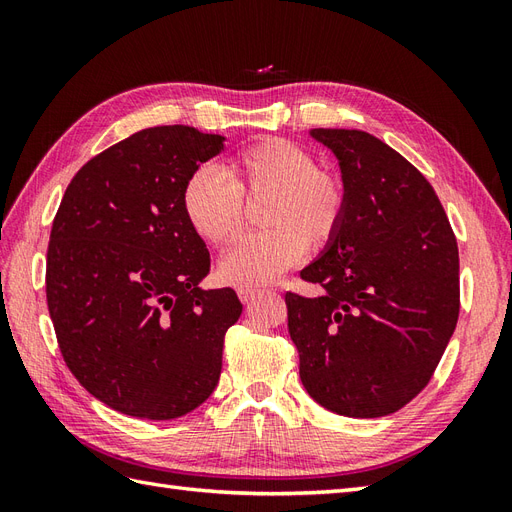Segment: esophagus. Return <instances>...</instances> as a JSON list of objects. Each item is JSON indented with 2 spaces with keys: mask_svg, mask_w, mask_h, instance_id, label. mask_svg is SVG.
<instances>
[{
  "mask_svg": "<svg viewBox=\"0 0 512 512\" xmlns=\"http://www.w3.org/2000/svg\"><path fill=\"white\" fill-rule=\"evenodd\" d=\"M237 294H239V299H241L243 303H250V301H254V299L258 297L260 290H258V288H239Z\"/></svg>",
  "mask_w": 512,
  "mask_h": 512,
  "instance_id": "obj_1",
  "label": "esophagus"
}]
</instances>
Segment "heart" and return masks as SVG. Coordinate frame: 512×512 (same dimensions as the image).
Here are the masks:
<instances>
[{
    "instance_id": "heart-1",
    "label": "heart",
    "mask_w": 512,
    "mask_h": 512,
    "mask_svg": "<svg viewBox=\"0 0 512 512\" xmlns=\"http://www.w3.org/2000/svg\"><path fill=\"white\" fill-rule=\"evenodd\" d=\"M245 203L258 205L267 228L237 241L220 262L230 286L275 282L303 258L305 247L322 250L344 224L348 190L344 177L318 166L309 149L286 138H262L237 151L224 170L200 166L183 185L181 207L196 235L224 245L245 220Z\"/></svg>"
}]
</instances>
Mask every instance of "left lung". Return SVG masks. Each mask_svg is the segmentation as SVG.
<instances>
[{
  "label": "left lung",
  "mask_w": 512,
  "mask_h": 512,
  "mask_svg": "<svg viewBox=\"0 0 512 512\" xmlns=\"http://www.w3.org/2000/svg\"><path fill=\"white\" fill-rule=\"evenodd\" d=\"M342 168L337 237L286 292L305 391L327 410L378 418L404 408L436 371L459 318V250L429 181L361 130L309 132Z\"/></svg>",
  "instance_id": "obj_1"
}]
</instances>
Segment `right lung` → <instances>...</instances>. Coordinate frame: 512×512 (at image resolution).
I'll use <instances>...</instances> for the list:
<instances>
[{"mask_svg": "<svg viewBox=\"0 0 512 512\" xmlns=\"http://www.w3.org/2000/svg\"><path fill=\"white\" fill-rule=\"evenodd\" d=\"M224 136L158 126L91 158L66 188L46 252V303L61 356L121 414L170 421L222 374L232 288L203 290L211 258L181 207L194 170Z\"/></svg>", "mask_w": 512, "mask_h": 512, "instance_id": "right-lung-1", "label": "right lung"}]
</instances>
